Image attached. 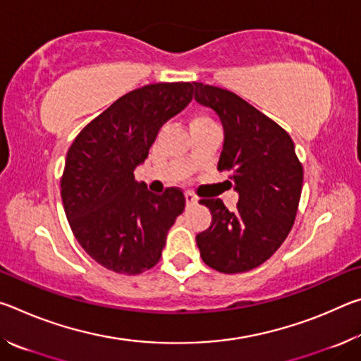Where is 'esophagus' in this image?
I'll return each mask as SVG.
<instances>
[{"mask_svg":"<svg viewBox=\"0 0 361 361\" xmlns=\"http://www.w3.org/2000/svg\"><path fill=\"white\" fill-rule=\"evenodd\" d=\"M185 197H186V205L188 207H192V205H195V204H197V197H195V195L192 194V192H186L185 194Z\"/></svg>","mask_w":361,"mask_h":361,"instance_id":"34e87169","label":"esophagus"}]
</instances>
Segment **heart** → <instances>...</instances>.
<instances>
[{
	"instance_id": "1",
	"label": "heart",
	"mask_w": 361,
	"mask_h": 361,
	"mask_svg": "<svg viewBox=\"0 0 361 361\" xmlns=\"http://www.w3.org/2000/svg\"><path fill=\"white\" fill-rule=\"evenodd\" d=\"M205 124H213L210 118H207L204 114H199L195 116V118L191 121V127L192 126H205Z\"/></svg>"
}]
</instances>
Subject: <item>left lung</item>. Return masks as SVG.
I'll return each instance as SVG.
<instances>
[{
  "mask_svg": "<svg viewBox=\"0 0 361 361\" xmlns=\"http://www.w3.org/2000/svg\"><path fill=\"white\" fill-rule=\"evenodd\" d=\"M194 84V99L218 114L224 130L219 172H229L239 204L229 212L221 199H202L210 228L195 235L207 266L223 274L258 267L277 252L295 223L302 166L295 143L277 122L229 90ZM232 186V185H231Z\"/></svg>",
  "mask_w": 361,
  "mask_h": 361,
  "instance_id": "left-lung-1",
  "label": "left lung"
}]
</instances>
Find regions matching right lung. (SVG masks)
I'll return each mask as SVG.
<instances>
[{
    "mask_svg": "<svg viewBox=\"0 0 361 361\" xmlns=\"http://www.w3.org/2000/svg\"><path fill=\"white\" fill-rule=\"evenodd\" d=\"M191 100V82L143 85L89 122L70 146L60 181L66 218L84 252L109 271L137 276L154 267L185 210L181 189L152 194L133 170L161 127Z\"/></svg>",
    "mask_w": 361,
    "mask_h": 361,
    "instance_id": "right-lung-1",
    "label": "right lung"
}]
</instances>
